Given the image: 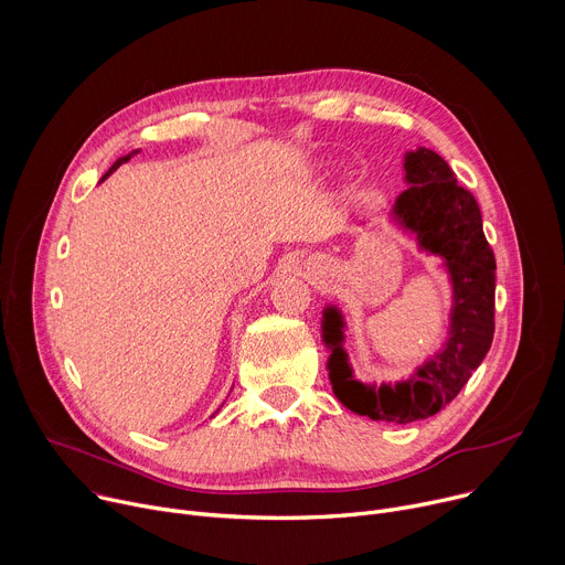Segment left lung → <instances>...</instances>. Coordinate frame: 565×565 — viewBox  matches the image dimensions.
Listing matches in <instances>:
<instances>
[{"mask_svg":"<svg viewBox=\"0 0 565 565\" xmlns=\"http://www.w3.org/2000/svg\"><path fill=\"white\" fill-rule=\"evenodd\" d=\"M405 172L409 188L397 196L393 214L402 227L416 234L423 250L445 259L454 284L445 349L405 382L362 384L353 377L342 347L340 310L329 306L321 321V333L331 349L329 377L338 399L360 416L397 425L436 416L467 384L492 347L497 290V262L473 194L456 183L445 158L427 147L405 156Z\"/></svg>","mask_w":565,"mask_h":565,"instance_id":"left-lung-1","label":"left lung"}]
</instances>
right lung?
Returning <instances> with one entry per match:
<instances>
[{"label": "right lung", "mask_w": 565, "mask_h": 565, "mask_svg": "<svg viewBox=\"0 0 565 565\" xmlns=\"http://www.w3.org/2000/svg\"><path fill=\"white\" fill-rule=\"evenodd\" d=\"M129 158H131V153H127V156H122V158H118V160H116V163H114V166H111V170H109V172H107V174H105V177H109V174H111V172H116V170H118V168H120V166H122V163H127V160H129Z\"/></svg>", "instance_id": "1"}]
</instances>
